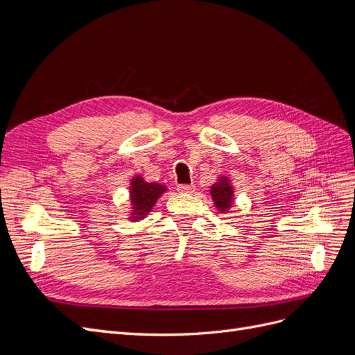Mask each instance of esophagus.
Instances as JSON below:
<instances>
[{"label": "esophagus", "mask_w": 355, "mask_h": 355, "mask_svg": "<svg viewBox=\"0 0 355 355\" xmlns=\"http://www.w3.org/2000/svg\"><path fill=\"white\" fill-rule=\"evenodd\" d=\"M177 191L180 193H192L195 191V186L193 184H180L177 187Z\"/></svg>", "instance_id": "1"}]
</instances>
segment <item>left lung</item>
Segmentation results:
<instances>
[{"label": "left lung", "instance_id": "1", "mask_svg": "<svg viewBox=\"0 0 355 355\" xmlns=\"http://www.w3.org/2000/svg\"><path fill=\"white\" fill-rule=\"evenodd\" d=\"M211 198L213 201H215L216 209L219 211H228L230 207H232L233 204V186L230 184V180L227 177H220L218 180L216 184H213L211 187Z\"/></svg>", "mask_w": 355, "mask_h": 355}]
</instances>
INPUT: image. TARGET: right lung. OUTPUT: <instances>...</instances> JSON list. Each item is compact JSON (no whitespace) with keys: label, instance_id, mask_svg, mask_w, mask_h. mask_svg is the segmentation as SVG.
Masks as SVG:
<instances>
[{"label":"right lung","instance_id":"right-lung-1","mask_svg":"<svg viewBox=\"0 0 355 355\" xmlns=\"http://www.w3.org/2000/svg\"><path fill=\"white\" fill-rule=\"evenodd\" d=\"M166 192V187L159 183H146V181L137 175L131 180L130 187V200H131V219L139 220L145 218V215L151 211V209L157 202L160 195Z\"/></svg>","mask_w":355,"mask_h":355}]
</instances>
